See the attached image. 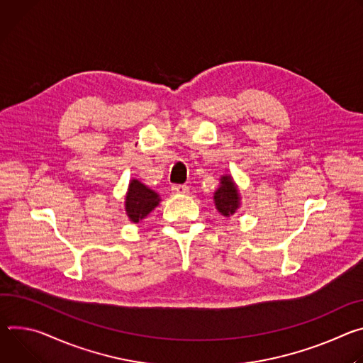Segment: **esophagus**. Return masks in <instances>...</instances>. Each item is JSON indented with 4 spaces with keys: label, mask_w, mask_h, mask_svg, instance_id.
<instances>
[{
    "label": "esophagus",
    "mask_w": 363,
    "mask_h": 363,
    "mask_svg": "<svg viewBox=\"0 0 363 363\" xmlns=\"http://www.w3.org/2000/svg\"><path fill=\"white\" fill-rule=\"evenodd\" d=\"M172 191L173 194H184L189 191V187L186 184H176L172 187Z\"/></svg>",
    "instance_id": "1"
}]
</instances>
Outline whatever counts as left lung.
<instances>
[{"label":"left lung","instance_id":"1","mask_svg":"<svg viewBox=\"0 0 363 363\" xmlns=\"http://www.w3.org/2000/svg\"><path fill=\"white\" fill-rule=\"evenodd\" d=\"M213 202L218 212L225 218H229L239 211L240 194L230 174L220 176L219 187L213 193Z\"/></svg>","mask_w":363,"mask_h":363}]
</instances>
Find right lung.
<instances>
[{
  "mask_svg": "<svg viewBox=\"0 0 363 363\" xmlns=\"http://www.w3.org/2000/svg\"><path fill=\"white\" fill-rule=\"evenodd\" d=\"M161 202L160 194L150 189L147 184L141 183L137 179L130 180L127 193H125V213L133 223H140L147 218Z\"/></svg>",
  "mask_w": 363,
  "mask_h": 363,
  "instance_id": "add662e5",
  "label": "right lung"
}]
</instances>
